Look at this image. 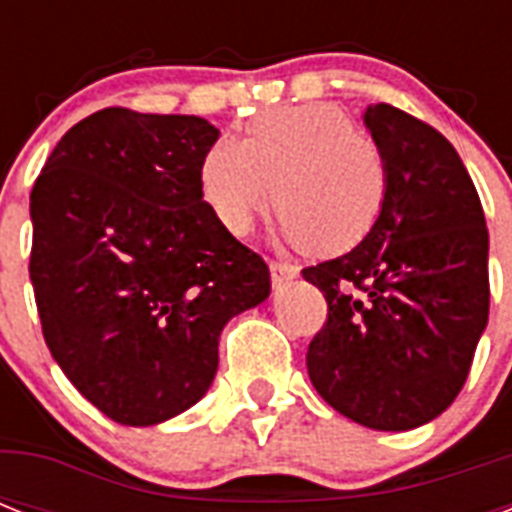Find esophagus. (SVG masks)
<instances>
[{"instance_id": "obj_1", "label": "esophagus", "mask_w": 512, "mask_h": 512, "mask_svg": "<svg viewBox=\"0 0 512 512\" xmlns=\"http://www.w3.org/2000/svg\"><path fill=\"white\" fill-rule=\"evenodd\" d=\"M297 276V265H289V263H271V281L273 287H281V284H287Z\"/></svg>"}]
</instances>
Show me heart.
Returning <instances> with one entry per match:
<instances>
[{
    "label": "heart",
    "mask_w": 512,
    "mask_h": 512,
    "mask_svg": "<svg viewBox=\"0 0 512 512\" xmlns=\"http://www.w3.org/2000/svg\"><path fill=\"white\" fill-rule=\"evenodd\" d=\"M201 199L233 236L268 204L276 236L313 255H342L374 231L388 199V162L337 103L273 108L241 140L223 138L201 159Z\"/></svg>",
    "instance_id": "heart-1"
}]
</instances>
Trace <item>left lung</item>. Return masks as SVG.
I'll return each instance as SVG.
<instances>
[{"instance_id":"obj_1","label":"left lung","mask_w":512,"mask_h":512,"mask_svg":"<svg viewBox=\"0 0 512 512\" xmlns=\"http://www.w3.org/2000/svg\"><path fill=\"white\" fill-rule=\"evenodd\" d=\"M364 124L388 162V199L358 247L303 271L329 305L305 364L348 420L412 430L468 380L489 321V231L441 132L388 103L366 108Z\"/></svg>"}]
</instances>
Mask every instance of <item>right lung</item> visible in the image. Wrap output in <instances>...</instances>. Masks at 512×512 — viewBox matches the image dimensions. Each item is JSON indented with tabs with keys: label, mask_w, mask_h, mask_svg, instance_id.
I'll return each mask as SVG.
<instances>
[{
	"label": "right lung",
	"mask_w": 512,
	"mask_h": 512,
	"mask_svg": "<svg viewBox=\"0 0 512 512\" xmlns=\"http://www.w3.org/2000/svg\"><path fill=\"white\" fill-rule=\"evenodd\" d=\"M220 130L103 108L52 148L31 191V284L52 358L92 406L146 428L191 409L220 332L271 295L263 257L201 199Z\"/></svg>",
	"instance_id": "1"
}]
</instances>
